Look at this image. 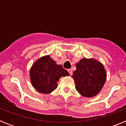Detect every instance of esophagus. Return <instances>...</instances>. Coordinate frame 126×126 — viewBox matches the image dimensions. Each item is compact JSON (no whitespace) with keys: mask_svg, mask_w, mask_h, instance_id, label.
<instances>
[{"mask_svg":"<svg viewBox=\"0 0 126 126\" xmlns=\"http://www.w3.org/2000/svg\"><path fill=\"white\" fill-rule=\"evenodd\" d=\"M67 71H68V72H69V73L70 74V75H71V74H73V71H72V69H69Z\"/></svg>","mask_w":126,"mask_h":126,"instance_id":"1","label":"esophagus"}]
</instances>
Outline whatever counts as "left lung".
I'll use <instances>...</instances> for the list:
<instances>
[{"label":"left lung","instance_id":"left-lung-1","mask_svg":"<svg viewBox=\"0 0 126 126\" xmlns=\"http://www.w3.org/2000/svg\"><path fill=\"white\" fill-rule=\"evenodd\" d=\"M76 66V70L72 77L77 91L86 97L96 95L106 81L107 74L103 65L96 60L83 58Z\"/></svg>","mask_w":126,"mask_h":126}]
</instances>
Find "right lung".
I'll list each match as a JSON object with an SVG mask.
<instances>
[{"instance_id": "right-lung-1", "label": "right lung", "mask_w": 126, "mask_h": 126, "mask_svg": "<svg viewBox=\"0 0 126 126\" xmlns=\"http://www.w3.org/2000/svg\"><path fill=\"white\" fill-rule=\"evenodd\" d=\"M69 76V73L57 65L49 55L43 57L34 62L30 70L32 85L42 93H50L57 87V82L62 76Z\"/></svg>"}]
</instances>
